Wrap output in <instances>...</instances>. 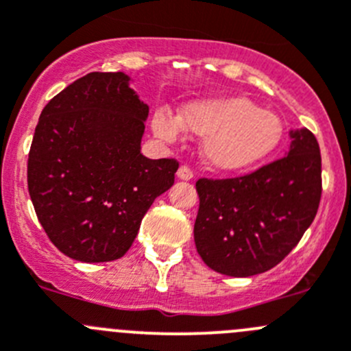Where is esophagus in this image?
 <instances>
[{"label":"esophagus","mask_w":351,"mask_h":351,"mask_svg":"<svg viewBox=\"0 0 351 351\" xmlns=\"http://www.w3.org/2000/svg\"><path fill=\"white\" fill-rule=\"evenodd\" d=\"M193 178H195V173H193V170L189 169L188 165L179 167V170H178V179H181V181H191Z\"/></svg>","instance_id":"34e87169"}]
</instances>
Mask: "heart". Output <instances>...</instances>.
Returning <instances> with one entry per match:
<instances>
[{"label":"heart","instance_id":"1","mask_svg":"<svg viewBox=\"0 0 351 351\" xmlns=\"http://www.w3.org/2000/svg\"><path fill=\"white\" fill-rule=\"evenodd\" d=\"M152 129L165 143L179 141L184 131L205 136L202 156L217 170H239L258 163L282 138L281 119L241 96L191 101L182 106L179 117L160 108L153 113Z\"/></svg>","mask_w":351,"mask_h":351}]
</instances>
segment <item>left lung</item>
I'll return each mask as SVG.
<instances>
[{"instance_id":"obj_1","label":"left lung","mask_w":351,"mask_h":351,"mask_svg":"<svg viewBox=\"0 0 351 351\" xmlns=\"http://www.w3.org/2000/svg\"><path fill=\"white\" fill-rule=\"evenodd\" d=\"M288 155L232 179H198L195 243L203 262L231 278L278 265L310 228L322 195L315 136L289 132Z\"/></svg>"}]
</instances>
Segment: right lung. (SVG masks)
I'll return each mask as SVG.
<instances>
[{"label":"right lung","mask_w":351,"mask_h":351,"mask_svg":"<svg viewBox=\"0 0 351 351\" xmlns=\"http://www.w3.org/2000/svg\"><path fill=\"white\" fill-rule=\"evenodd\" d=\"M123 72H91L49 99L36 125L27 186L53 245L79 262L125 255L179 163L141 153L148 105Z\"/></svg>","instance_id":"1"}]
</instances>
